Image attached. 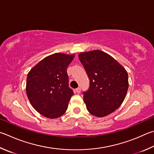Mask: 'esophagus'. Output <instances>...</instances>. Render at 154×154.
I'll use <instances>...</instances> for the list:
<instances>
[{
    "label": "esophagus",
    "instance_id": "obj_1",
    "mask_svg": "<svg viewBox=\"0 0 154 154\" xmlns=\"http://www.w3.org/2000/svg\"><path fill=\"white\" fill-rule=\"evenodd\" d=\"M75 91H76L77 93L79 94L80 92H81V88H77L76 89H75Z\"/></svg>",
    "mask_w": 154,
    "mask_h": 154
}]
</instances>
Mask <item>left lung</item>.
Masks as SVG:
<instances>
[{
	"label": "left lung",
	"mask_w": 154,
	"mask_h": 154,
	"mask_svg": "<svg viewBox=\"0 0 154 154\" xmlns=\"http://www.w3.org/2000/svg\"><path fill=\"white\" fill-rule=\"evenodd\" d=\"M79 58L89 79L83 100L89 112L104 117L123 102L128 88V73L110 55L101 50L82 52Z\"/></svg>",
	"instance_id": "1"
}]
</instances>
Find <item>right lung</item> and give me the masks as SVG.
Wrapping results in <instances>:
<instances>
[{"label": "right lung", "instance_id": "add662e5", "mask_svg": "<svg viewBox=\"0 0 154 154\" xmlns=\"http://www.w3.org/2000/svg\"><path fill=\"white\" fill-rule=\"evenodd\" d=\"M74 57L55 53L40 61L27 74V97L44 116L57 119L67 110L73 91L69 87L66 69Z\"/></svg>", "mask_w": 154, "mask_h": 154}]
</instances>
